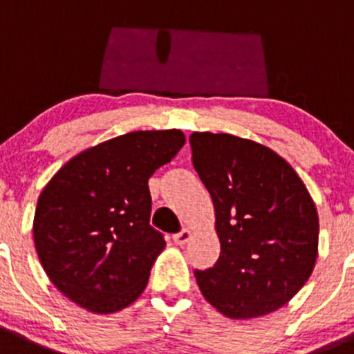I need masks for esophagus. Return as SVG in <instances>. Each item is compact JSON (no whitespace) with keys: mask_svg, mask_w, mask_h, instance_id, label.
<instances>
[{"mask_svg":"<svg viewBox=\"0 0 354 354\" xmlns=\"http://www.w3.org/2000/svg\"><path fill=\"white\" fill-rule=\"evenodd\" d=\"M190 237H192V230L183 229L181 232L174 234L173 241H174V244H178V246H183L185 243H188V241H190Z\"/></svg>","mask_w":354,"mask_h":354,"instance_id":"34e87169","label":"esophagus"}]
</instances>
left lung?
<instances>
[{
    "label": "left lung",
    "mask_w": 354,
    "mask_h": 354,
    "mask_svg": "<svg viewBox=\"0 0 354 354\" xmlns=\"http://www.w3.org/2000/svg\"><path fill=\"white\" fill-rule=\"evenodd\" d=\"M190 147L222 246L213 267L194 272L201 293L234 319L276 311L306 285L318 257V211L306 185L252 140L194 132Z\"/></svg>",
    "instance_id": "1"
}]
</instances>
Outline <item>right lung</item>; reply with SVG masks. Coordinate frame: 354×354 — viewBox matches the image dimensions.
<instances>
[{"instance_id":"1","label":"right lung","mask_w":354,"mask_h":354,"mask_svg":"<svg viewBox=\"0 0 354 354\" xmlns=\"http://www.w3.org/2000/svg\"><path fill=\"white\" fill-rule=\"evenodd\" d=\"M185 145V134L136 131L68 160L39 194L32 236L48 279L95 315L117 313L147 288L166 246L150 225L148 180Z\"/></svg>"}]
</instances>
